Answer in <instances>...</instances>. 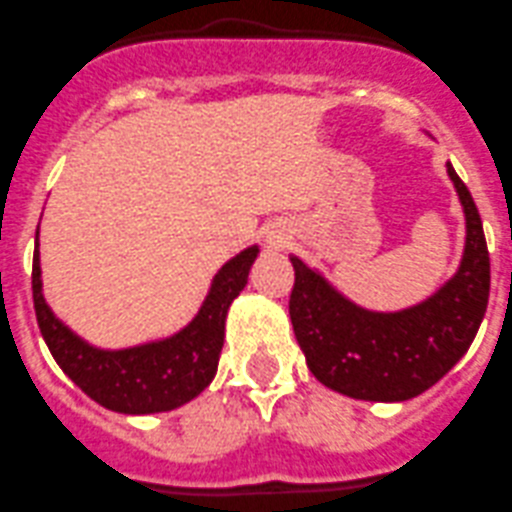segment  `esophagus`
Masks as SVG:
<instances>
[{
  "instance_id": "1",
  "label": "esophagus",
  "mask_w": 512,
  "mask_h": 512,
  "mask_svg": "<svg viewBox=\"0 0 512 512\" xmlns=\"http://www.w3.org/2000/svg\"><path fill=\"white\" fill-rule=\"evenodd\" d=\"M291 241H294V231L286 223H276L264 233V246L271 251H284Z\"/></svg>"
}]
</instances>
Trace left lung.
<instances>
[{
	"label": "left lung",
	"instance_id": "obj_1",
	"mask_svg": "<svg viewBox=\"0 0 512 512\" xmlns=\"http://www.w3.org/2000/svg\"><path fill=\"white\" fill-rule=\"evenodd\" d=\"M432 138V135H430ZM465 216L457 271L405 309H367L291 253L289 314L306 367L324 387L364 402H405L440 382L470 349L490 296V256L480 213L447 160Z\"/></svg>",
	"mask_w": 512,
	"mask_h": 512
}]
</instances>
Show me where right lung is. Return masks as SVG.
<instances>
[{
  "label": "right lung",
  "mask_w": 512,
  "mask_h": 512,
  "mask_svg": "<svg viewBox=\"0 0 512 512\" xmlns=\"http://www.w3.org/2000/svg\"><path fill=\"white\" fill-rule=\"evenodd\" d=\"M259 251V246H248L228 259L211 279L193 319L173 334L130 347L107 349L80 337L47 304L37 231L32 264L37 324L62 372L105 410L120 415H155L178 410L196 399L216 377L228 309L248 284V271Z\"/></svg>",
  "instance_id": "obj_1"
}]
</instances>
